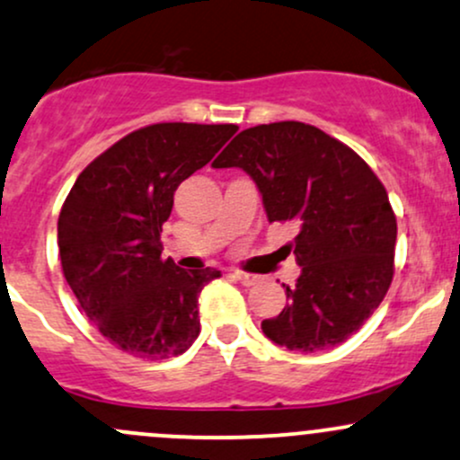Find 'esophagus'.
<instances>
[{"label":"esophagus","mask_w":460,"mask_h":460,"mask_svg":"<svg viewBox=\"0 0 460 460\" xmlns=\"http://www.w3.org/2000/svg\"><path fill=\"white\" fill-rule=\"evenodd\" d=\"M234 277L240 281L242 286H255L260 281V275H253V272H242V270H234Z\"/></svg>","instance_id":"1"}]
</instances>
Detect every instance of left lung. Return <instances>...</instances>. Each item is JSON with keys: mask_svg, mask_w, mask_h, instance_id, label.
I'll use <instances>...</instances> for the list:
<instances>
[{"mask_svg": "<svg viewBox=\"0 0 460 460\" xmlns=\"http://www.w3.org/2000/svg\"><path fill=\"white\" fill-rule=\"evenodd\" d=\"M255 181L269 222H295L286 244L301 275L261 332L290 351H325L362 327L393 281L397 220L385 185L349 146L304 122L246 128L214 161Z\"/></svg>", "mask_w": 460, "mask_h": 460, "instance_id": "1", "label": "left lung"}]
</instances>
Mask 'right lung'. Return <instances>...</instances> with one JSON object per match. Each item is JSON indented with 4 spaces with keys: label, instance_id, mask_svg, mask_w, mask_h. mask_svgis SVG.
<instances>
[{
    "label": "right lung",
    "instance_id": "1",
    "mask_svg": "<svg viewBox=\"0 0 460 460\" xmlns=\"http://www.w3.org/2000/svg\"><path fill=\"white\" fill-rule=\"evenodd\" d=\"M235 130V124L146 126L91 161L65 199L63 275L89 321L118 349L164 360L199 338V295L220 270H185L164 260L161 226L176 188Z\"/></svg>",
    "mask_w": 460,
    "mask_h": 460
}]
</instances>
